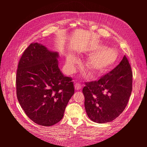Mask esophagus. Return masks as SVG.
<instances>
[{"label":"esophagus","mask_w":147,"mask_h":147,"mask_svg":"<svg viewBox=\"0 0 147 147\" xmlns=\"http://www.w3.org/2000/svg\"><path fill=\"white\" fill-rule=\"evenodd\" d=\"M75 90H80L82 89V85L80 83H76L75 84Z\"/></svg>","instance_id":"1"}]
</instances>
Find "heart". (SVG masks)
<instances>
[{"label":"heart","mask_w":147,"mask_h":147,"mask_svg":"<svg viewBox=\"0 0 147 147\" xmlns=\"http://www.w3.org/2000/svg\"><path fill=\"white\" fill-rule=\"evenodd\" d=\"M102 45H96L91 48L92 55L86 64L87 69L96 75H100L112 67L118 60V53L113 49L105 48ZM77 57L69 55L66 57V67L69 70H73L74 65L77 64Z\"/></svg>","instance_id":"heart-1"}]
</instances>
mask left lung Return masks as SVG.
<instances>
[{
    "label": "left lung",
    "instance_id": "left-lung-1",
    "mask_svg": "<svg viewBox=\"0 0 147 147\" xmlns=\"http://www.w3.org/2000/svg\"><path fill=\"white\" fill-rule=\"evenodd\" d=\"M132 90V72L124 55L120 63L99 80L85 83L84 107L94 122L105 123L117 118L126 108Z\"/></svg>",
    "mask_w": 147,
    "mask_h": 147
}]
</instances>
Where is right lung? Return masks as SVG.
I'll use <instances>...</instances> for the list:
<instances>
[{"instance_id":"right-lung-1","label":"right lung","mask_w":147,"mask_h":147,"mask_svg":"<svg viewBox=\"0 0 147 147\" xmlns=\"http://www.w3.org/2000/svg\"><path fill=\"white\" fill-rule=\"evenodd\" d=\"M57 52L38 43H31L18 66L16 95L27 116L37 124L51 126L60 121L74 94L72 78L58 67Z\"/></svg>"}]
</instances>
